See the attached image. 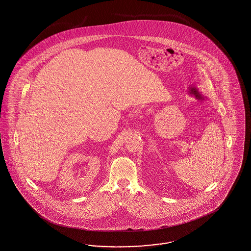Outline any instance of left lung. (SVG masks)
Masks as SVG:
<instances>
[{
  "label": "left lung",
  "instance_id": "1",
  "mask_svg": "<svg viewBox=\"0 0 251 251\" xmlns=\"http://www.w3.org/2000/svg\"><path fill=\"white\" fill-rule=\"evenodd\" d=\"M192 90H194V89H192ZM194 92H195V94H198V93H196V91H195V90H194ZM199 96H200V95H199Z\"/></svg>",
  "mask_w": 251,
  "mask_h": 251
}]
</instances>
